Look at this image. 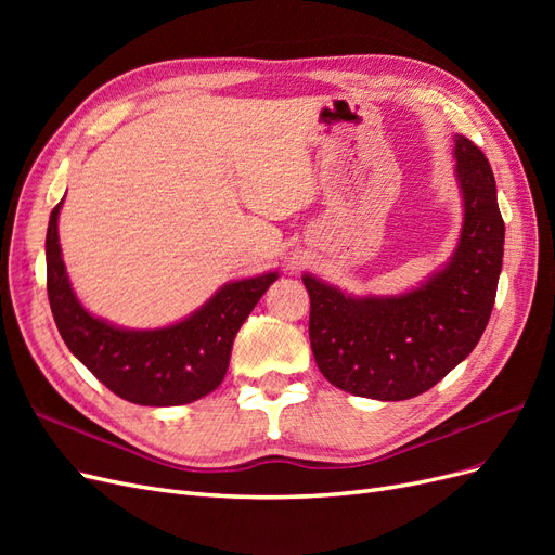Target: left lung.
Here are the masks:
<instances>
[{"label":"left lung","instance_id":"1","mask_svg":"<svg viewBox=\"0 0 555 555\" xmlns=\"http://www.w3.org/2000/svg\"><path fill=\"white\" fill-rule=\"evenodd\" d=\"M453 143L463 229L444 268L398 296H349L304 275L314 361L347 393L375 400L424 393L477 347L489 324L505 222L489 159L461 133Z\"/></svg>","mask_w":555,"mask_h":555}]
</instances>
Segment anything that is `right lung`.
<instances>
[{"label": "right lung", "instance_id": "1", "mask_svg": "<svg viewBox=\"0 0 555 555\" xmlns=\"http://www.w3.org/2000/svg\"><path fill=\"white\" fill-rule=\"evenodd\" d=\"M46 233L48 300L72 354L104 386L129 402L171 408L208 396L222 384L233 338L278 273L229 282L206 306L164 328L129 331L90 314L76 298L62 261L57 217Z\"/></svg>", "mask_w": 555, "mask_h": 555}]
</instances>
